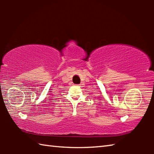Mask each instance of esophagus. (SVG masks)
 Listing matches in <instances>:
<instances>
[{
	"label": "esophagus",
	"instance_id": "1",
	"mask_svg": "<svg viewBox=\"0 0 154 154\" xmlns=\"http://www.w3.org/2000/svg\"><path fill=\"white\" fill-rule=\"evenodd\" d=\"M76 85V86H78V85Z\"/></svg>",
	"mask_w": 154,
	"mask_h": 154
}]
</instances>
